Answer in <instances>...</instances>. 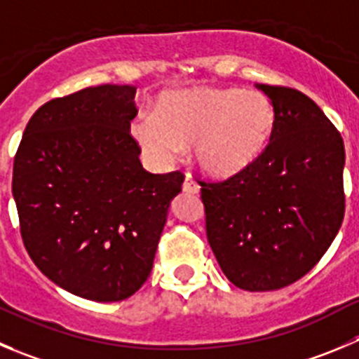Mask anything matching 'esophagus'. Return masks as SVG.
Returning a JSON list of instances; mask_svg holds the SVG:
<instances>
[{"instance_id": "obj_1", "label": "esophagus", "mask_w": 359, "mask_h": 359, "mask_svg": "<svg viewBox=\"0 0 359 359\" xmlns=\"http://www.w3.org/2000/svg\"><path fill=\"white\" fill-rule=\"evenodd\" d=\"M199 190H201L199 183H197L196 180H194V177L190 176V174H187L185 183H183V192H187V194H199Z\"/></svg>"}]
</instances>
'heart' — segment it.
Returning a JSON list of instances; mask_svg holds the SVG:
<instances>
[{
    "label": "heart",
    "instance_id": "obj_1",
    "mask_svg": "<svg viewBox=\"0 0 359 359\" xmlns=\"http://www.w3.org/2000/svg\"><path fill=\"white\" fill-rule=\"evenodd\" d=\"M276 125L273 102L259 91L238 88L169 90L155 112H141L132 134L146 155L169 163L192 144L194 162L211 176H233L268 148Z\"/></svg>",
    "mask_w": 359,
    "mask_h": 359
}]
</instances>
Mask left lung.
<instances>
[{"instance_id":"obj_1","label":"left lung","mask_w":359,"mask_h":359,"mask_svg":"<svg viewBox=\"0 0 359 359\" xmlns=\"http://www.w3.org/2000/svg\"><path fill=\"white\" fill-rule=\"evenodd\" d=\"M276 125L266 151L220 182H199L208 243L236 287L276 291L320 261L346 211L340 132L302 91L257 84Z\"/></svg>"}]
</instances>
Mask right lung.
<instances>
[{
  "instance_id": "1",
  "label": "right lung",
  "mask_w": 359,
  "mask_h": 359,
  "mask_svg": "<svg viewBox=\"0 0 359 359\" xmlns=\"http://www.w3.org/2000/svg\"><path fill=\"white\" fill-rule=\"evenodd\" d=\"M135 88L102 84L54 98L32 116L13 158L20 236L65 291L121 302L153 268L180 170H144L130 121Z\"/></svg>"
}]
</instances>
